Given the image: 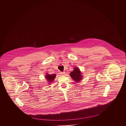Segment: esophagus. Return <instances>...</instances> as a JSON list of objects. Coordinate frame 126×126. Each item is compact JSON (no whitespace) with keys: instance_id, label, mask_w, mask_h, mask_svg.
<instances>
[{"instance_id":"esophagus-1","label":"esophagus","mask_w":126,"mask_h":126,"mask_svg":"<svg viewBox=\"0 0 126 126\" xmlns=\"http://www.w3.org/2000/svg\"><path fill=\"white\" fill-rule=\"evenodd\" d=\"M60 76H64L65 75V72H60Z\"/></svg>"}]
</instances>
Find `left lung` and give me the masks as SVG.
Instances as JSON below:
<instances>
[{
	"instance_id": "8db88e82",
	"label": "left lung",
	"mask_w": 126,
	"mask_h": 126,
	"mask_svg": "<svg viewBox=\"0 0 126 126\" xmlns=\"http://www.w3.org/2000/svg\"><path fill=\"white\" fill-rule=\"evenodd\" d=\"M81 74V72L78 67H75L74 70L70 73V76L74 81H76V82H79L82 79Z\"/></svg>"
}]
</instances>
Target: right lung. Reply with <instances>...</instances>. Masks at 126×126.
I'll return each instance as SVG.
<instances>
[{"mask_svg": "<svg viewBox=\"0 0 126 126\" xmlns=\"http://www.w3.org/2000/svg\"><path fill=\"white\" fill-rule=\"evenodd\" d=\"M45 78L47 79L48 80V82L50 84V83L52 82L54 80V79L56 78V75L55 74H53V75H48V73L45 75Z\"/></svg>", "mask_w": 126, "mask_h": 126, "instance_id": "obj_1", "label": "right lung"}]
</instances>
